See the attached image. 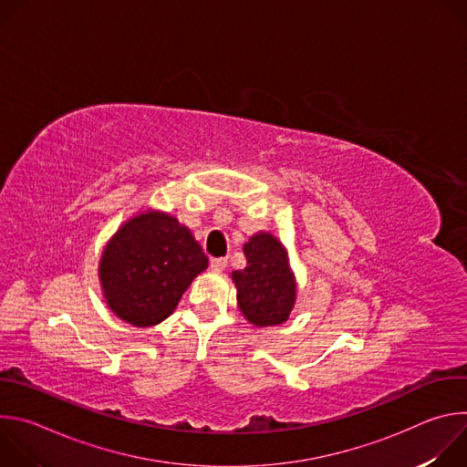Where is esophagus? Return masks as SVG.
Listing matches in <instances>:
<instances>
[{"label":"esophagus","mask_w":467,"mask_h":467,"mask_svg":"<svg viewBox=\"0 0 467 467\" xmlns=\"http://www.w3.org/2000/svg\"><path fill=\"white\" fill-rule=\"evenodd\" d=\"M225 265H227L225 258H211V270L213 272H223Z\"/></svg>","instance_id":"34e87169"}]
</instances>
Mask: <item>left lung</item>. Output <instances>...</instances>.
<instances>
[{"label": "left lung", "instance_id": "left-lung-1", "mask_svg": "<svg viewBox=\"0 0 467 467\" xmlns=\"http://www.w3.org/2000/svg\"><path fill=\"white\" fill-rule=\"evenodd\" d=\"M244 253L247 268L233 272L240 310L256 327L285 323L294 308L296 281L283 244L260 233L249 238Z\"/></svg>", "mask_w": 467, "mask_h": 467}]
</instances>
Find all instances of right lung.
Segmentation results:
<instances>
[{
	"instance_id": "obj_1",
	"label": "right lung",
	"mask_w": 467,
	"mask_h": 467,
	"mask_svg": "<svg viewBox=\"0 0 467 467\" xmlns=\"http://www.w3.org/2000/svg\"><path fill=\"white\" fill-rule=\"evenodd\" d=\"M209 258L192 233L161 213L127 222L107 244L99 265L112 312L137 327L164 321Z\"/></svg>"
}]
</instances>
